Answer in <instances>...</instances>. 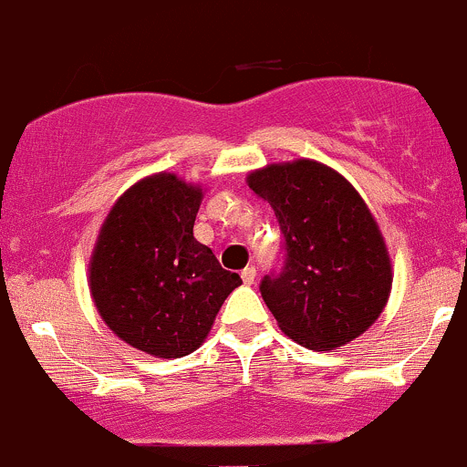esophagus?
Here are the masks:
<instances>
[{
    "instance_id": "esophagus-1",
    "label": "esophagus",
    "mask_w": 467,
    "mask_h": 467,
    "mask_svg": "<svg viewBox=\"0 0 467 467\" xmlns=\"http://www.w3.org/2000/svg\"><path fill=\"white\" fill-rule=\"evenodd\" d=\"M240 275H243V283H244V285H254V280H255V267H254V265H249V267H244L243 272H240Z\"/></svg>"
}]
</instances>
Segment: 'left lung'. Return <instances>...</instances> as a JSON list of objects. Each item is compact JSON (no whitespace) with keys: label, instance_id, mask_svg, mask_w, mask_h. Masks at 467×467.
Listing matches in <instances>:
<instances>
[{"label":"left lung","instance_id":"1","mask_svg":"<svg viewBox=\"0 0 467 467\" xmlns=\"http://www.w3.org/2000/svg\"><path fill=\"white\" fill-rule=\"evenodd\" d=\"M272 204L285 235L283 272L260 285L265 305L289 338L327 352L376 323L392 292V260L379 223L348 178L298 158L247 175Z\"/></svg>","mask_w":467,"mask_h":467}]
</instances>
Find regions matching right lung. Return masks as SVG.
I'll use <instances>...</instances> for the list:
<instances>
[{
  "instance_id": "add662e5",
  "label": "right lung",
  "mask_w": 467,
  "mask_h": 467,
  "mask_svg": "<svg viewBox=\"0 0 467 467\" xmlns=\"http://www.w3.org/2000/svg\"><path fill=\"white\" fill-rule=\"evenodd\" d=\"M202 187L160 171L131 184L88 260L95 309L119 340L155 358L195 352L224 298L243 285L193 238Z\"/></svg>"
}]
</instances>
